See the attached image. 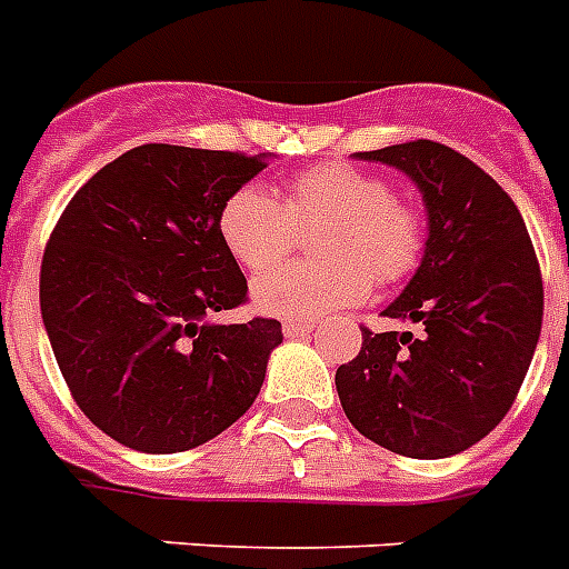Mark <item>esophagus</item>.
Here are the masks:
<instances>
[{
	"label": "esophagus",
	"instance_id": "esophagus-1",
	"mask_svg": "<svg viewBox=\"0 0 569 569\" xmlns=\"http://www.w3.org/2000/svg\"><path fill=\"white\" fill-rule=\"evenodd\" d=\"M312 321H307V318H289L283 325V336H289V339H298V336H307V332H312Z\"/></svg>",
	"mask_w": 569,
	"mask_h": 569
}]
</instances>
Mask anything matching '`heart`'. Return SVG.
Segmentation results:
<instances>
[{"label": "heart", "mask_w": 569, "mask_h": 569, "mask_svg": "<svg viewBox=\"0 0 569 569\" xmlns=\"http://www.w3.org/2000/svg\"><path fill=\"white\" fill-rule=\"evenodd\" d=\"M300 229L319 231L322 260L281 267ZM219 233L242 269L260 274L281 267L253 283L257 307L280 318L353 307L368 298L373 280H409L427 251L418 207L395 198L389 178L350 163L309 166L286 180L283 201L257 183L233 189L219 210Z\"/></svg>", "instance_id": "obj_1"}]
</instances>
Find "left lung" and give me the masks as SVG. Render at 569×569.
I'll list each match as a JSON object with an SVG mask.
<instances>
[{
    "label": "left lung",
    "instance_id": "8db88e82",
    "mask_svg": "<svg viewBox=\"0 0 569 569\" xmlns=\"http://www.w3.org/2000/svg\"><path fill=\"white\" fill-rule=\"evenodd\" d=\"M365 160L397 166L423 192L427 253L382 309L418 332L362 327V350L336 371L341 409L373 445L447 459L491 432L515 403L543 321V280L509 192L450 146L415 140Z\"/></svg>",
    "mask_w": 569,
    "mask_h": 569
}]
</instances>
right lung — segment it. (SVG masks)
<instances>
[{
  "instance_id": "right-lung-1",
  "label": "right lung",
  "mask_w": 569,
  "mask_h": 569,
  "mask_svg": "<svg viewBox=\"0 0 569 569\" xmlns=\"http://www.w3.org/2000/svg\"><path fill=\"white\" fill-rule=\"evenodd\" d=\"M266 166L260 154L146 142L60 212L40 266V312L69 395L119 445L192 450L260 395L280 321L207 318L248 303L219 210Z\"/></svg>"
}]
</instances>
